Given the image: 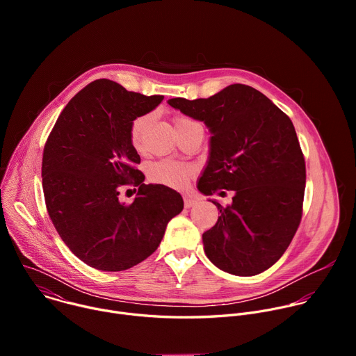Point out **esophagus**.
Listing matches in <instances>:
<instances>
[{"mask_svg": "<svg viewBox=\"0 0 356 356\" xmlns=\"http://www.w3.org/2000/svg\"><path fill=\"white\" fill-rule=\"evenodd\" d=\"M183 200H184V207H186V209H190V207H193L194 204H197V200L193 198L191 195H184Z\"/></svg>", "mask_w": 356, "mask_h": 356, "instance_id": "esophagus-1", "label": "esophagus"}]
</instances>
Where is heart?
Wrapping results in <instances>:
<instances>
[{"instance_id": "b5f03b06", "label": "heart", "mask_w": 356, "mask_h": 356, "mask_svg": "<svg viewBox=\"0 0 356 356\" xmlns=\"http://www.w3.org/2000/svg\"><path fill=\"white\" fill-rule=\"evenodd\" d=\"M147 120H149V115H142V117L135 118L131 124L129 136H131L132 145L136 149L140 147L142 134L147 124ZM184 121H188V120L187 118H176V124H180ZM193 173H194V169L188 165L175 162V161H161L152 166L149 176H150V180H154L155 183H161V184H165V186H169L173 188H183L191 179Z\"/></svg>"}]
</instances>
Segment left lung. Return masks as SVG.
<instances>
[{"mask_svg": "<svg viewBox=\"0 0 356 356\" xmlns=\"http://www.w3.org/2000/svg\"><path fill=\"white\" fill-rule=\"evenodd\" d=\"M168 103L204 122L213 135L198 190L234 191L227 207L213 201L221 216L202 234L207 258L231 275L262 273L280 259L301 221L306 162L291 120L245 84Z\"/></svg>", "mask_w": 356, "mask_h": 356, "instance_id": "1", "label": "left lung"}]
</instances>
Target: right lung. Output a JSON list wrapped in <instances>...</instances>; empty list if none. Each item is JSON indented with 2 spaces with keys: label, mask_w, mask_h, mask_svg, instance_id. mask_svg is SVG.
Segmentation results:
<instances>
[{
  "label": "right lung",
  "mask_w": 356,
  "mask_h": 356,
  "mask_svg": "<svg viewBox=\"0 0 356 356\" xmlns=\"http://www.w3.org/2000/svg\"><path fill=\"white\" fill-rule=\"evenodd\" d=\"M162 99L95 80L69 101L44 143L42 187L49 217L69 249L94 269L121 272L140 264L183 210L177 191L145 184L135 168L140 158L131 124ZM127 184L138 187L131 205L118 198Z\"/></svg>",
  "instance_id": "add662e5"
}]
</instances>
